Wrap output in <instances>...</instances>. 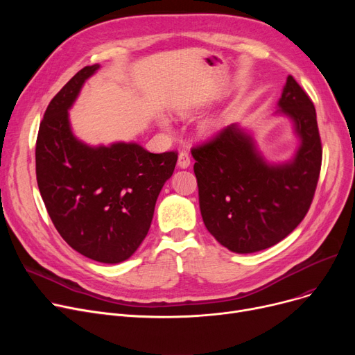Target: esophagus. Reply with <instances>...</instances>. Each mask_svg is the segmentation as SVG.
Here are the masks:
<instances>
[{
    "mask_svg": "<svg viewBox=\"0 0 355 355\" xmlns=\"http://www.w3.org/2000/svg\"><path fill=\"white\" fill-rule=\"evenodd\" d=\"M191 164L190 161V155L185 153V151H181L180 155H178V166L180 168H189Z\"/></svg>",
    "mask_w": 355,
    "mask_h": 355,
    "instance_id": "34e87169",
    "label": "esophagus"
}]
</instances>
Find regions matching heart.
I'll return each mask as SVG.
<instances>
[{
    "label": "heart",
    "mask_w": 355,
    "mask_h": 355,
    "mask_svg": "<svg viewBox=\"0 0 355 355\" xmlns=\"http://www.w3.org/2000/svg\"><path fill=\"white\" fill-rule=\"evenodd\" d=\"M161 125H162L164 128H170V121H168L166 118H161ZM214 126H216V123H210V125H209V129H214Z\"/></svg>",
    "instance_id": "heart-1"
}]
</instances>
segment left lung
Returning a JSON list of instances; mask_svg holds the SVG:
<instances>
[{"label":"left lung","instance_id":"obj_1","mask_svg":"<svg viewBox=\"0 0 355 355\" xmlns=\"http://www.w3.org/2000/svg\"><path fill=\"white\" fill-rule=\"evenodd\" d=\"M277 107L276 115L292 121L300 139L286 162H268L237 123L191 149L204 225L234 253L268 249L292 233L306 216L320 178L322 146L315 106L292 76Z\"/></svg>","mask_w":355,"mask_h":355}]
</instances>
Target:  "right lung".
Segmentation results:
<instances>
[{
  "instance_id": "obj_1",
  "label": "right lung",
  "mask_w": 355,
  "mask_h": 355,
  "mask_svg": "<svg viewBox=\"0 0 355 355\" xmlns=\"http://www.w3.org/2000/svg\"><path fill=\"white\" fill-rule=\"evenodd\" d=\"M99 64L86 66L49 103L35 144V175L47 213L66 243L101 263H121L148 234L177 153L137 142L90 146L71 132L69 109Z\"/></svg>"
}]
</instances>
